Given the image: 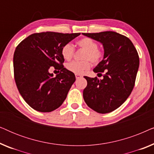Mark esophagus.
<instances>
[{
    "label": "esophagus",
    "mask_w": 154,
    "mask_h": 154,
    "mask_svg": "<svg viewBox=\"0 0 154 154\" xmlns=\"http://www.w3.org/2000/svg\"><path fill=\"white\" fill-rule=\"evenodd\" d=\"M75 78H76V79H79V78L82 77V75H81V74H75Z\"/></svg>",
    "instance_id": "esophagus-1"
}]
</instances>
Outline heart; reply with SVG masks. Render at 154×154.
I'll list each match as a JSON object with an SVG mask.
<instances>
[{
  "instance_id": "b5f03b06",
  "label": "heart",
  "mask_w": 154,
  "mask_h": 154,
  "mask_svg": "<svg viewBox=\"0 0 154 154\" xmlns=\"http://www.w3.org/2000/svg\"><path fill=\"white\" fill-rule=\"evenodd\" d=\"M77 45L85 50L83 61H73L66 64V69L75 74H81L90 67V62L99 64L104 56V52L98 48V43L94 40L85 37L77 41ZM75 53V48L70 43H66L62 48V55L66 60H71Z\"/></svg>"
}]
</instances>
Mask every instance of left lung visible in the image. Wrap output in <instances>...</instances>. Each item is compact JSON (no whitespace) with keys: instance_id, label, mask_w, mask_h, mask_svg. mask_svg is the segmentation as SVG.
Here are the masks:
<instances>
[{"instance_id":"8db88e82","label":"left lung","mask_w":154,"mask_h":154,"mask_svg":"<svg viewBox=\"0 0 154 154\" xmlns=\"http://www.w3.org/2000/svg\"><path fill=\"white\" fill-rule=\"evenodd\" d=\"M83 34L100 41L104 49V59L93 70L103 79L84 76L88 82L84 100L97 113H110L121 106L133 90L140 65L138 52L132 41L119 33Z\"/></svg>"}]
</instances>
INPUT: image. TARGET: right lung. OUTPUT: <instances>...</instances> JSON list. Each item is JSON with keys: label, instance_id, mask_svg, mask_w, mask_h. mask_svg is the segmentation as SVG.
<instances>
[{"label": "right lung", "instance_id": "1", "mask_svg": "<svg viewBox=\"0 0 154 154\" xmlns=\"http://www.w3.org/2000/svg\"><path fill=\"white\" fill-rule=\"evenodd\" d=\"M80 34L35 33L17 46L13 57L14 81L20 94L31 108L50 112L64 102L75 77L64 67L62 48ZM50 68L60 72L53 77L49 73Z\"/></svg>", "mask_w": 154, "mask_h": 154}]
</instances>
